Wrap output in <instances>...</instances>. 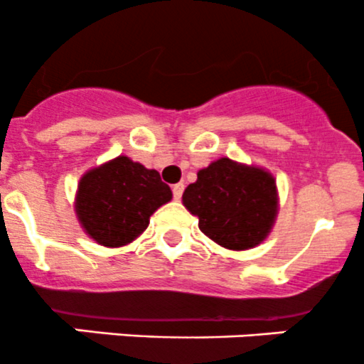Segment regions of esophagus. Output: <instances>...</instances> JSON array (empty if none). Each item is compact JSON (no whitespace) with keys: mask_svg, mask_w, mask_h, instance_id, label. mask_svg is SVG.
I'll use <instances>...</instances> for the list:
<instances>
[{"mask_svg":"<svg viewBox=\"0 0 364 364\" xmlns=\"http://www.w3.org/2000/svg\"><path fill=\"white\" fill-rule=\"evenodd\" d=\"M182 193H183V183H175L173 186V198L175 200H181L182 198Z\"/></svg>","mask_w":364,"mask_h":364,"instance_id":"esophagus-1","label":"esophagus"}]
</instances>
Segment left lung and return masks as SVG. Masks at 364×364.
Instances as JSON below:
<instances>
[{"label": "left lung", "instance_id": "8db88e82", "mask_svg": "<svg viewBox=\"0 0 364 364\" xmlns=\"http://www.w3.org/2000/svg\"><path fill=\"white\" fill-rule=\"evenodd\" d=\"M201 232L226 250H251L267 239L278 214L276 181L269 171L228 157L198 171L182 194Z\"/></svg>", "mask_w": 364, "mask_h": 364}]
</instances>
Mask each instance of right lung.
Wrapping results in <instances>:
<instances>
[{
    "label": "right lung",
    "mask_w": 364,
    "mask_h": 364,
    "mask_svg": "<svg viewBox=\"0 0 364 364\" xmlns=\"http://www.w3.org/2000/svg\"><path fill=\"white\" fill-rule=\"evenodd\" d=\"M171 196L159 171L118 156L82 175L75 194V214L97 244L120 247L141 235L150 215Z\"/></svg>",
    "instance_id": "right-lung-1"
}]
</instances>
